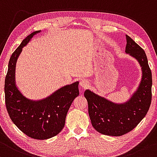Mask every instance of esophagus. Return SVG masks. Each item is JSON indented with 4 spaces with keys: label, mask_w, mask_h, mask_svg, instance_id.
I'll use <instances>...</instances> for the list:
<instances>
[{
    "label": "esophagus",
    "mask_w": 157,
    "mask_h": 157,
    "mask_svg": "<svg viewBox=\"0 0 157 157\" xmlns=\"http://www.w3.org/2000/svg\"><path fill=\"white\" fill-rule=\"evenodd\" d=\"M80 86L82 87H83L84 89H86L88 87V82L85 80H82L80 82Z\"/></svg>",
    "instance_id": "esophagus-1"
}]
</instances>
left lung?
Masks as SVG:
<instances>
[{
	"instance_id": "obj_1",
	"label": "left lung",
	"mask_w": 157,
	"mask_h": 157,
	"mask_svg": "<svg viewBox=\"0 0 157 157\" xmlns=\"http://www.w3.org/2000/svg\"><path fill=\"white\" fill-rule=\"evenodd\" d=\"M125 52L142 67V78L139 88L128 101L116 104L89 90L84 92L92 125L104 135L120 136L134 129L145 117L151 106L152 74L143 49L126 35Z\"/></svg>"
}]
</instances>
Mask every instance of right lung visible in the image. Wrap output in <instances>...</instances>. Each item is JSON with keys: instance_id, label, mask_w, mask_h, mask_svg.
<instances>
[{"instance_id": "obj_1", "label": "right lung", "mask_w": 157, "mask_h": 157, "mask_svg": "<svg viewBox=\"0 0 157 157\" xmlns=\"http://www.w3.org/2000/svg\"><path fill=\"white\" fill-rule=\"evenodd\" d=\"M39 32H33L23 40L10 57L5 78V103L10 119L23 133L36 140H47L59 134L64 128L67 113L79 91L77 82L60 88L44 99L32 101L17 90L15 82L17 57L23 47Z\"/></svg>"}]
</instances>
